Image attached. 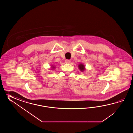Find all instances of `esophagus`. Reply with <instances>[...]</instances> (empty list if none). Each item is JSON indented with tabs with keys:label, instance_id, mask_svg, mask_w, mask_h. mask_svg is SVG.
Listing matches in <instances>:
<instances>
[{
	"label": "esophagus",
	"instance_id": "34e87169",
	"mask_svg": "<svg viewBox=\"0 0 133 133\" xmlns=\"http://www.w3.org/2000/svg\"><path fill=\"white\" fill-rule=\"evenodd\" d=\"M65 62L66 64H69L70 63V60L66 59L65 60Z\"/></svg>",
	"mask_w": 133,
	"mask_h": 133
}]
</instances>
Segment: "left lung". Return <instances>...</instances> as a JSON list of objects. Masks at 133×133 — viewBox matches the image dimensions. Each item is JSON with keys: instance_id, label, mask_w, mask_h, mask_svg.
<instances>
[{"instance_id": "left-lung-1", "label": "left lung", "mask_w": 133, "mask_h": 133, "mask_svg": "<svg viewBox=\"0 0 133 133\" xmlns=\"http://www.w3.org/2000/svg\"><path fill=\"white\" fill-rule=\"evenodd\" d=\"M78 68H79V69L80 70V71L82 72H84L85 70V65L81 63L78 64Z\"/></svg>"}]
</instances>
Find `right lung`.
I'll list each match as a JSON object with an SVG mask.
<instances>
[{
  "mask_svg": "<svg viewBox=\"0 0 133 133\" xmlns=\"http://www.w3.org/2000/svg\"><path fill=\"white\" fill-rule=\"evenodd\" d=\"M56 68V66H55V65H52L51 66V69L52 70H54V69L55 68Z\"/></svg>",
  "mask_w": 133,
  "mask_h": 133,
  "instance_id": "1",
  "label": "right lung"
}]
</instances>
